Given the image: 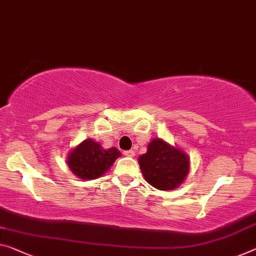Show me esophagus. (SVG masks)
Instances as JSON below:
<instances>
[{
  "label": "esophagus",
  "instance_id": "1",
  "mask_svg": "<svg viewBox=\"0 0 256 256\" xmlns=\"http://www.w3.org/2000/svg\"><path fill=\"white\" fill-rule=\"evenodd\" d=\"M124 154L126 156H130V158H132V156H135V152H134L132 150H129V151H124Z\"/></svg>",
  "mask_w": 256,
  "mask_h": 256
}]
</instances>
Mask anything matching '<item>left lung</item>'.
I'll use <instances>...</instances> for the list:
<instances>
[{
	"mask_svg": "<svg viewBox=\"0 0 256 256\" xmlns=\"http://www.w3.org/2000/svg\"><path fill=\"white\" fill-rule=\"evenodd\" d=\"M138 164L145 180L162 191L178 188L190 172L186 153L161 138H152L146 153L138 156Z\"/></svg>",
	"mask_w": 256,
	"mask_h": 256,
	"instance_id": "1",
	"label": "left lung"
}]
</instances>
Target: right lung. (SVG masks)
I'll return each instance as SVG.
<instances>
[{"mask_svg": "<svg viewBox=\"0 0 256 256\" xmlns=\"http://www.w3.org/2000/svg\"><path fill=\"white\" fill-rule=\"evenodd\" d=\"M119 156L121 152L116 148L106 150L98 142L87 138L68 152L66 164L80 180H96L103 176Z\"/></svg>", "mask_w": 256, "mask_h": 256, "instance_id": "1", "label": "right lung"}]
</instances>
